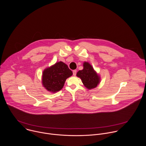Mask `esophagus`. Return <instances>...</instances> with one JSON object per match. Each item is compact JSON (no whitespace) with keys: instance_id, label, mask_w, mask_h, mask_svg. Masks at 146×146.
Returning <instances> with one entry per match:
<instances>
[{"instance_id":"esophagus-1","label":"esophagus","mask_w":146,"mask_h":146,"mask_svg":"<svg viewBox=\"0 0 146 146\" xmlns=\"http://www.w3.org/2000/svg\"><path fill=\"white\" fill-rule=\"evenodd\" d=\"M76 72H77V71H76V70H73V75H74V76H75V75H76Z\"/></svg>"}]
</instances>
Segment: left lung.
Segmentation results:
<instances>
[{"mask_svg": "<svg viewBox=\"0 0 146 146\" xmlns=\"http://www.w3.org/2000/svg\"><path fill=\"white\" fill-rule=\"evenodd\" d=\"M76 76L81 79L84 86L88 89L96 88L100 82V76L97 74L90 64L85 62L83 69L79 70Z\"/></svg>", "mask_w": 146, "mask_h": 146, "instance_id": "8db88e82", "label": "left lung"}]
</instances>
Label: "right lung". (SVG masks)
Instances as JSON below:
<instances>
[{
	"instance_id": "right-lung-1",
	"label": "right lung",
	"mask_w": 146,
	"mask_h": 146,
	"mask_svg": "<svg viewBox=\"0 0 146 146\" xmlns=\"http://www.w3.org/2000/svg\"><path fill=\"white\" fill-rule=\"evenodd\" d=\"M72 75L67 65L60 61L43 71L42 84L47 90L56 93L62 89L66 80Z\"/></svg>"
}]
</instances>
